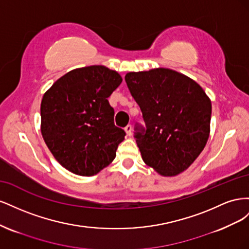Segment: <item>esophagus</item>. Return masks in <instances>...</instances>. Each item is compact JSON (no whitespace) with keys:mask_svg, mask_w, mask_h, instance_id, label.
I'll return each mask as SVG.
<instances>
[{"mask_svg":"<svg viewBox=\"0 0 249 249\" xmlns=\"http://www.w3.org/2000/svg\"><path fill=\"white\" fill-rule=\"evenodd\" d=\"M124 131H125L127 136H131V135H132V125H131V124H127V125L124 127Z\"/></svg>","mask_w":249,"mask_h":249,"instance_id":"obj_1","label":"esophagus"}]
</instances>
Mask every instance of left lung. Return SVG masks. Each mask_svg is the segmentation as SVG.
I'll use <instances>...</instances> for the list:
<instances>
[{"mask_svg":"<svg viewBox=\"0 0 249 249\" xmlns=\"http://www.w3.org/2000/svg\"><path fill=\"white\" fill-rule=\"evenodd\" d=\"M124 79L146 125L135 135L142 160L163 177L179 175L207 144L210 97L191 78L164 67L127 72Z\"/></svg>","mask_w":249,"mask_h":249,"instance_id":"left-lung-1","label":"left lung"}]
</instances>
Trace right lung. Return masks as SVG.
Segmentation results:
<instances>
[{
	"label": "right lung",
	"instance_id": "right-lung-1",
	"mask_svg": "<svg viewBox=\"0 0 249 249\" xmlns=\"http://www.w3.org/2000/svg\"><path fill=\"white\" fill-rule=\"evenodd\" d=\"M104 65L80 67L59 78L40 105L42 138L55 159L74 175L91 177L115 159L125 133L108 102L122 84Z\"/></svg>",
	"mask_w": 249,
	"mask_h": 249
}]
</instances>
